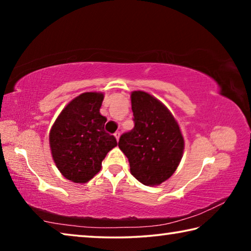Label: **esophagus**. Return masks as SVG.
<instances>
[{
  "label": "esophagus",
  "mask_w": 251,
  "mask_h": 251,
  "mask_svg": "<svg viewBox=\"0 0 251 251\" xmlns=\"http://www.w3.org/2000/svg\"><path fill=\"white\" fill-rule=\"evenodd\" d=\"M114 136H115V138L117 139V141H118V139H120V136H121V133H120V131H116V133L115 134H114Z\"/></svg>",
  "instance_id": "1"
}]
</instances>
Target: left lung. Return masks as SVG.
<instances>
[{"mask_svg":"<svg viewBox=\"0 0 251 251\" xmlns=\"http://www.w3.org/2000/svg\"><path fill=\"white\" fill-rule=\"evenodd\" d=\"M135 126L121 136L118 147L129 161L130 173L146 186L167 180L179 165L184 137L179 125L160 100L143 91L130 95Z\"/></svg>","mask_w":251,"mask_h":251,"instance_id":"obj_1","label":"left lung"}]
</instances>
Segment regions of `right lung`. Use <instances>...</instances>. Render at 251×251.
Returning <instances> with one entry per match:
<instances>
[{
  "instance_id": "add662e5",
  "label": "right lung",
  "mask_w": 251,
  "mask_h": 251,
  "mask_svg": "<svg viewBox=\"0 0 251 251\" xmlns=\"http://www.w3.org/2000/svg\"><path fill=\"white\" fill-rule=\"evenodd\" d=\"M103 93L87 92L75 97L59 114L50 130L54 163L66 179L87 182L100 171L101 161L117 145L104 129L107 118L100 108Z\"/></svg>"
}]
</instances>
